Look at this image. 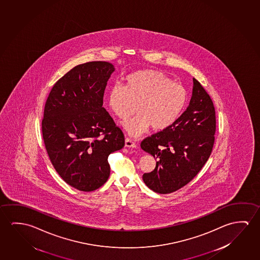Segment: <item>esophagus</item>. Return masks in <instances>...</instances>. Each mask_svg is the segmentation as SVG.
Returning <instances> with one entry per match:
<instances>
[{"instance_id": "1", "label": "esophagus", "mask_w": 260, "mask_h": 260, "mask_svg": "<svg viewBox=\"0 0 260 260\" xmlns=\"http://www.w3.org/2000/svg\"><path fill=\"white\" fill-rule=\"evenodd\" d=\"M125 147H127V148H136L137 145L133 140H131V139H128V138H126L125 139Z\"/></svg>"}]
</instances>
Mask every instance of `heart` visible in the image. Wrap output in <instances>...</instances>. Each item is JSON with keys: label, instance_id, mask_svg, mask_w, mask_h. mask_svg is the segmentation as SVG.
<instances>
[{"label": "heart", "instance_id": "heart-1", "mask_svg": "<svg viewBox=\"0 0 260 260\" xmlns=\"http://www.w3.org/2000/svg\"><path fill=\"white\" fill-rule=\"evenodd\" d=\"M187 103V91L168 76L156 70H139L124 78L123 85H113L108 93V105L132 137L140 136L150 126L161 132L179 119Z\"/></svg>", "mask_w": 260, "mask_h": 260}]
</instances>
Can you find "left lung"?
<instances>
[{
  "label": "left lung",
  "mask_w": 260,
  "mask_h": 260,
  "mask_svg": "<svg viewBox=\"0 0 260 260\" xmlns=\"http://www.w3.org/2000/svg\"><path fill=\"white\" fill-rule=\"evenodd\" d=\"M187 108L170 128L145 139L140 147L156 160L143 181L152 191L170 193L187 184L211 156L216 129L212 99L196 79Z\"/></svg>",
  "instance_id": "8db88e82"
}]
</instances>
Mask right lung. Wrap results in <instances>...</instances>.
Segmentation results:
<instances>
[{
  "mask_svg": "<svg viewBox=\"0 0 260 260\" xmlns=\"http://www.w3.org/2000/svg\"><path fill=\"white\" fill-rule=\"evenodd\" d=\"M114 66L78 64L54 84L45 104L42 134L49 159L67 184L91 192L110 176L108 156L124 147V135L103 107Z\"/></svg>",
  "mask_w": 260,
  "mask_h": 260,
  "instance_id": "add662e5",
  "label": "right lung"
}]
</instances>
